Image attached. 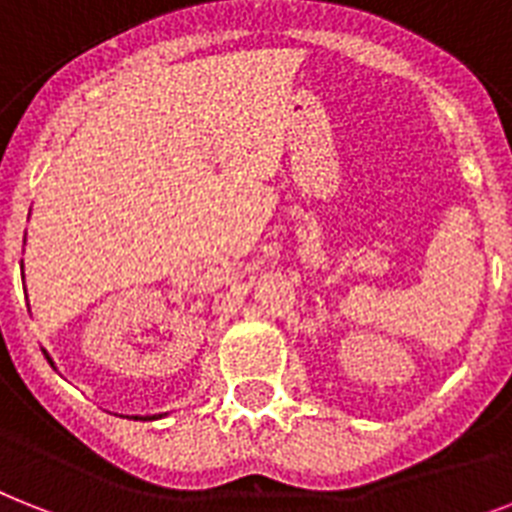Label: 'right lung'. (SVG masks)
<instances>
[{
  "mask_svg": "<svg viewBox=\"0 0 512 512\" xmlns=\"http://www.w3.org/2000/svg\"><path fill=\"white\" fill-rule=\"evenodd\" d=\"M47 360H49V357H47ZM49 363H52V360H49Z\"/></svg>",
  "mask_w": 512,
  "mask_h": 512,
  "instance_id": "right-lung-1",
  "label": "right lung"
}]
</instances>
